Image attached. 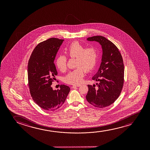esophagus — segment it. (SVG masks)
<instances>
[{
  "label": "esophagus",
  "instance_id": "1",
  "mask_svg": "<svg viewBox=\"0 0 150 150\" xmlns=\"http://www.w3.org/2000/svg\"><path fill=\"white\" fill-rule=\"evenodd\" d=\"M80 86V85H74V86H72V87H71V88H76V87H79V86Z\"/></svg>",
  "mask_w": 150,
  "mask_h": 150
}]
</instances>
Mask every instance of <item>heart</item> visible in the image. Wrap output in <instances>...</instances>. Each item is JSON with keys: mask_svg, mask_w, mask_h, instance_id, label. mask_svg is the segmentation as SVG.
Listing matches in <instances>:
<instances>
[{"mask_svg": "<svg viewBox=\"0 0 150 150\" xmlns=\"http://www.w3.org/2000/svg\"><path fill=\"white\" fill-rule=\"evenodd\" d=\"M68 57L76 58L75 66L77 68L69 72L64 77V82L67 84L77 85L83 80L85 71L90 72L94 70L98 62L99 52L96 47H86L78 41H74L65 49ZM68 58L64 55L58 56L55 64L62 72L67 69Z\"/></svg>", "mask_w": 150, "mask_h": 150, "instance_id": "1", "label": "heart"}]
</instances>
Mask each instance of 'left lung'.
<instances>
[{"instance_id": "left-lung-1", "label": "left lung", "mask_w": 150, "mask_h": 150, "mask_svg": "<svg viewBox=\"0 0 150 150\" xmlns=\"http://www.w3.org/2000/svg\"><path fill=\"white\" fill-rule=\"evenodd\" d=\"M87 40L98 42L103 54L98 71L92 77L93 80L98 83L96 86L88 85L86 99L93 106L103 108L114 103L122 90L125 71L123 59L117 47L105 37L95 36Z\"/></svg>"}]
</instances>
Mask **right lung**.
I'll use <instances>...</instances> for the list:
<instances>
[{
	"label": "right lung",
	"mask_w": 150,
	"mask_h": 150,
	"mask_svg": "<svg viewBox=\"0 0 150 150\" xmlns=\"http://www.w3.org/2000/svg\"><path fill=\"white\" fill-rule=\"evenodd\" d=\"M64 39L51 38L37 45L29 60L28 85L33 100L42 109L55 111L65 102L70 88L61 84L53 90L52 82L57 75L54 61Z\"/></svg>",
	"instance_id": "1"
}]
</instances>
